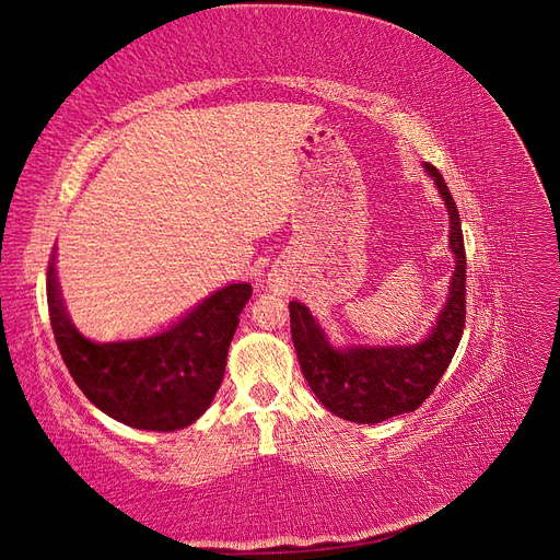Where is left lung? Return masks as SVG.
Masks as SVG:
<instances>
[{
  "instance_id": "8db88e82",
  "label": "left lung",
  "mask_w": 560,
  "mask_h": 560,
  "mask_svg": "<svg viewBox=\"0 0 560 560\" xmlns=\"http://www.w3.org/2000/svg\"><path fill=\"white\" fill-rule=\"evenodd\" d=\"M451 214V249L455 273L448 301L432 334L418 346L406 348H348L329 346L325 331L299 301L290 303V325L296 358L315 397L327 409L350 422L374 425L399 413L416 411L448 369L465 329L467 257L460 214L444 177L434 165H425Z\"/></svg>"
}]
</instances>
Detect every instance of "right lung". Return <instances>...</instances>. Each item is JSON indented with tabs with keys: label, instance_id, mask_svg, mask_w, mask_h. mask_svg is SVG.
<instances>
[{
	"label": "right lung",
	"instance_id": "1",
	"mask_svg": "<svg viewBox=\"0 0 560 560\" xmlns=\"http://www.w3.org/2000/svg\"><path fill=\"white\" fill-rule=\"evenodd\" d=\"M249 296L252 284H229L159 336L93 343L65 313L54 259L46 273L50 327L70 376L100 411L151 432L186 428L206 413Z\"/></svg>",
	"mask_w": 560,
	"mask_h": 560
}]
</instances>
